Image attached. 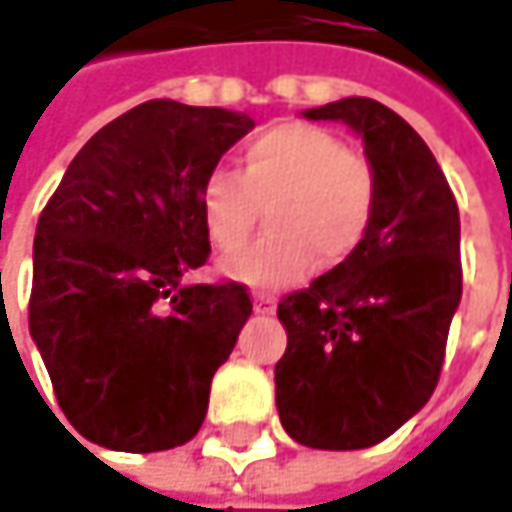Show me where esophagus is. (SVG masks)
I'll use <instances>...</instances> for the list:
<instances>
[{
    "instance_id": "esophagus-1",
    "label": "esophagus",
    "mask_w": 512,
    "mask_h": 512,
    "mask_svg": "<svg viewBox=\"0 0 512 512\" xmlns=\"http://www.w3.org/2000/svg\"><path fill=\"white\" fill-rule=\"evenodd\" d=\"M255 310H257V313H263V316L275 313V299H272V293H266V290H257V293H255Z\"/></svg>"
}]
</instances>
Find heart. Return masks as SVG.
I'll use <instances>...</instances> for the list:
<instances>
[{"label":"heart","instance_id":"obj_1","mask_svg":"<svg viewBox=\"0 0 512 512\" xmlns=\"http://www.w3.org/2000/svg\"><path fill=\"white\" fill-rule=\"evenodd\" d=\"M240 172L213 169L202 219L213 246L231 252L273 208V234L225 257V272L257 287L299 281L322 257L343 263L363 243L378 210V169L337 134L310 122H281L246 143Z\"/></svg>","mask_w":512,"mask_h":512}]
</instances>
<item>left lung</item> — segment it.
I'll list each match as a JSON object with an SVG mask.
<instances>
[{"label": "left lung", "mask_w": 512, "mask_h": 512, "mask_svg": "<svg viewBox=\"0 0 512 512\" xmlns=\"http://www.w3.org/2000/svg\"><path fill=\"white\" fill-rule=\"evenodd\" d=\"M363 134L378 210L343 263L278 302L287 351L275 366L284 431L325 451L395 434L437 390L463 293L460 213L425 140L387 105L349 96L304 111Z\"/></svg>", "instance_id": "left-lung-1"}]
</instances>
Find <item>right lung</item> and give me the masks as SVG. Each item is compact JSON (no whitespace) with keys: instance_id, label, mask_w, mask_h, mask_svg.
<instances>
[{"instance_id":"obj_1","label":"right lung","mask_w":512,"mask_h":512,"mask_svg":"<svg viewBox=\"0 0 512 512\" xmlns=\"http://www.w3.org/2000/svg\"><path fill=\"white\" fill-rule=\"evenodd\" d=\"M255 119L143 102L72 158L34 234L28 328L72 428L114 451L190 442L252 316L240 281L187 284L210 240L199 193Z\"/></svg>"}]
</instances>
